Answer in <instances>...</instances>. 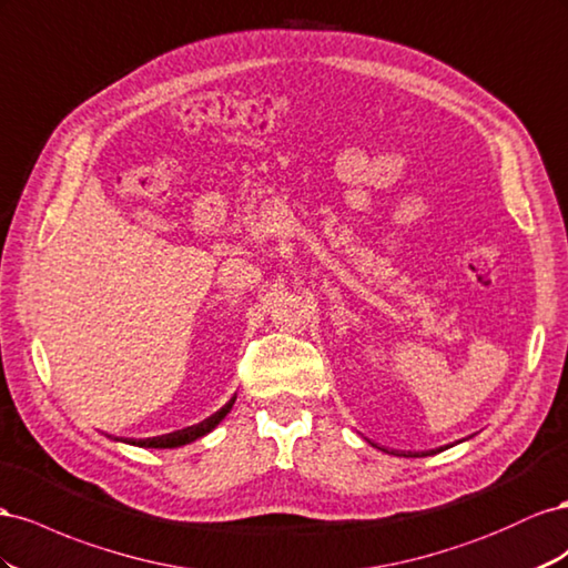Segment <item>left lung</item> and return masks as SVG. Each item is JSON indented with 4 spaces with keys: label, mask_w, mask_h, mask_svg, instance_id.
Here are the masks:
<instances>
[{
    "label": "left lung",
    "mask_w": 568,
    "mask_h": 568,
    "mask_svg": "<svg viewBox=\"0 0 568 568\" xmlns=\"http://www.w3.org/2000/svg\"><path fill=\"white\" fill-rule=\"evenodd\" d=\"M409 457H412V455H409Z\"/></svg>",
    "instance_id": "1"
}]
</instances>
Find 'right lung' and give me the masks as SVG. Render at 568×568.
<instances>
[{"label": "right lung", "instance_id": "add662e5", "mask_svg": "<svg viewBox=\"0 0 568 568\" xmlns=\"http://www.w3.org/2000/svg\"><path fill=\"white\" fill-rule=\"evenodd\" d=\"M233 402H235V399H231V402L225 404V407H221L216 414H212L209 418L200 420V424L187 426V428H183V430H173V433H169V435L148 437V440H131V443H133V445H138V447H154V449H171V447L187 445V443H192V440H197V437L206 435L209 430H214L219 420H221L225 414L231 412Z\"/></svg>", "mask_w": 568, "mask_h": 568}]
</instances>
